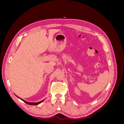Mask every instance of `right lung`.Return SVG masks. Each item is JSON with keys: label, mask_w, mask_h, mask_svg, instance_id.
<instances>
[{"label": "right lung", "mask_w": 124, "mask_h": 124, "mask_svg": "<svg viewBox=\"0 0 124 124\" xmlns=\"http://www.w3.org/2000/svg\"><path fill=\"white\" fill-rule=\"evenodd\" d=\"M16 96L17 97H18V98H20V99H21L22 101H23L25 103H27V104H29V105H33V106H35V105H38V104H39L41 103L42 102V101H43V100H43L41 101H39V102H27V101H25V100H23V99H22V98H20V97H18V96H17L16 95Z\"/></svg>", "instance_id": "1"}]
</instances>
